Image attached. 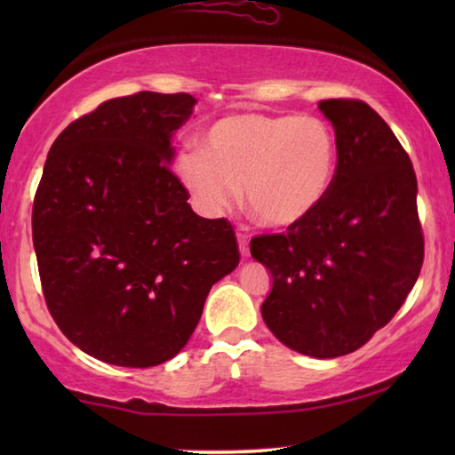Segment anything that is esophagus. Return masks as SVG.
<instances>
[{"instance_id":"1","label":"esophagus","mask_w":455,"mask_h":455,"mask_svg":"<svg viewBox=\"0 0 455 455\" xmlns=\"http://www.w3.org/2000/svg\"><path fill=\"white\" fill-rule=\"evenodd\" d=\"M238 246H240V254L242 257H248V254H251V248H248V235H246V232H244V228L242 229H238Z\"/></svg>"}]
</instances>
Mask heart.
<instances>
[{
  "instance_id": "b5f03b06",
  "label": "heart",
  "mask_w": 455,
  "mask_h": 455,
  "mask_svg": "<svg viewBox=\"0 0 455 455\" xmlns=\"http://www.w3.org/2000/svg\"><path fill=\"white\" fill-rule=\"evenodd\" d=\"M338 145L315 116L232 114L198 136V153L178 159V176L196 207L213 215L238 196L269 228L308 220L331 188Z\"/></svg>"
}]
</instances>
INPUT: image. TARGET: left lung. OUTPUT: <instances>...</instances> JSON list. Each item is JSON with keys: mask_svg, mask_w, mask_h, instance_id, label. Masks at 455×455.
<instances>
[{"mask_svg": "<svg viewBox=\"0 0 455 455\" xmlns=\"http://www.w3.org/2000/svg\"><path fill=\"white\" fill-rule=\"evenodd\" d=\"M338 165L321 207L285 234L251 240L271 273L260 315L290 350L338 358L387 325L419 279L425 238L412 161L363 101L327 99Z\"/></svg>", "mask_w": 455, "mask_h": 455, "instance_id": "obj_1", "label": "left lung"}]
</instances>
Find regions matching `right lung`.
<instances>
[{
    "instance_id": "right-lung-1",
    "label": "right lung",
    "mask_w": 455,
    "mask_h": 455,
    "mask_svg": "<svg viewBox=\"0 0 455 455\" xmlns=\"http://www.w3.org/2000/svg\"><path fill=\"white\" fill-rule=\"evenodd\" d=\"M195 105L186 92L109 99L49 148L33 204L43 294L61 333L108 364L176 356L240 263L232 223L198 217L170 170Z\"/></svg>"
}]
</instances>
